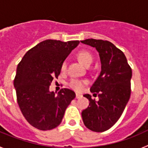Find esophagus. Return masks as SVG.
I'll return each mask as SVG.
<instances>
[{
	"mask_svg": "<svg viewBox=\"0 0 148 148\" xmlns=\"http://www.w3.org/2000/svg\"><path fill=\"white\" fill-rule=\"evenodd\" d=\"M81 97H82V95L76 93V95H75V98H76V99H79V98H81Z\"/></svg>",
	"mask_w": 148,
	"mask_h": 148,
	"instance_id": "34e87169",
	"label": "esophagus"
}]
</instances>
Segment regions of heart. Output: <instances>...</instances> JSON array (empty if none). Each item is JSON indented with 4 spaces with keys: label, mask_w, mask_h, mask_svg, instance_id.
I'll use <instances>...</instances> for the list:
<instances>
[{
    "label": "heart",
    "mask_w": 148,
    "mask_h": 148,
    "mask_svg": "<svg viewBox=\"0 0 148 148\" xmlns=\"http://www.w3.org/2000/svg\"><path fill=\"white\" fill-rule=\"evenodd\" d=\"M76 57L78 60L86 66H89L92 62V56L89 51L82 49L78 52L76 54ZM66 69V63L65 61H63L61 65V71H65ZM87 84V81L85 79H72L69 83V86L73 90L76 92H80L83 91L84 87Z\"/></svg>",
    "instance_id": "heart-1"
}]
</instances>
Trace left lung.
<instances>
[{"instance_id": "8db88e82", "label": "left lung", "mask_w": 148, "mask_h": 148, "mask_svg": "<svg viewBox=\"0 0 148 148\" xmlns=\"http://www.w3.org/2000/svg\"><path fill=\"white\" fill-rule=\"evenodd\" d=\"M81 41L97 49L101 63L100 75L90 88L99 101L84 95L90 104L82 111V119L90 130L104 132L119 119L129 101L132 69L122 51L108 40L90 38Z\"/></svg>"}]
</instances>
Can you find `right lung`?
<instances>
[{
    "instance_id": "right-lung-1",
    "label": "right lung",
    "mask_w": 148,
    "mask_h": 148,
    "mask_svg": "<svg viewBox=\"0 0 148 148\" xmlns=\"http://www.w3.org/2000/svg\"><path fill=\"white\" fill-rule=\"evenodd\" d=\"M78 44L79 40H44L27 51L18 64L14 79L17 101L26 120L38 130L58 127L75 99L70 89H61L56 95L49 88L61 73V63Z\"/></svg>"
}]
</instances>
